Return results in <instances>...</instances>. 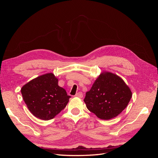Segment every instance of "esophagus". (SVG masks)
<instances>
[{"instance_id":"1","label":"esophagus","mask_w":158,"mask_h":158,"mask_svg":"<svg viewBox=\"0 0 158 158\" xmlns=\"http://www.w3.org/2000/svg\"><path fill=\"white\" fill-rule=\"evenodd\" d=\"M75 96L77 97V98H82L83 97V94H82V92H78L77 94H76L75 95Z\"/></svg>"}]
</instances>
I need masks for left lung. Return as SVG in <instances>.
<instances>
[{
	"label": "left lung",
	"mask_w": 158,
	"mask_h": 158,
	"mask_svg": "<svg viewBox=\"0 0 158 158\" xmlns=\"http://www.w3.org/2000/svg\"><path fill=\"white\" fill-rule=\"evenodd\" d=\"M131 98L130 88L119 76L105 73L95 81L84 101L89 111L98 118L109 120L127 107Z\"/></svg>",
	"instance_id": "1"
}]
</instances>
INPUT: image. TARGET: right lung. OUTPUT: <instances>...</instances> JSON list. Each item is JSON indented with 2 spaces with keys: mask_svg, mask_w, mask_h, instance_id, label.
<instances>
[{
  "mask_svg": "<svg viewBox=\"0 0 158 158\" xmlns=\"http://www.w3.org/2000/svg\"><path fill=\"white\" fill-rule=\"evenodd\" d=\"M21 92L30 112L44 121L54 118L65 108L71 98L59 86L58 79L52 73L31 80L22 88Z\"/></svg>",
  "mask_w": 158,
  "mask_h": 158,
  "instance_id": "right-lung-1",
  "label": "right lung"
}]
</instances>
